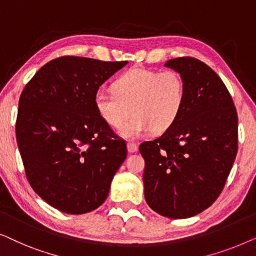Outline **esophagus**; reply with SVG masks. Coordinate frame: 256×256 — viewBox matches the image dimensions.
Here are the masks:
<instances>
[{
  "label": "esophagus",
  "mask_w": 256,
  "mask_h": 256,
  "mask_svg": "<svg viewBox=\"0 0 256 256\" xmlns=\"http://www.w3.org/2000/svg\"><path fill=\"white\" fill-rule=\"evenodd\" d=\"M127 149H128L129 152H138V146L134 142H128L127 143Z\"/></svg>",
  "instance_id": "esophagus-1"
}]
</instances>
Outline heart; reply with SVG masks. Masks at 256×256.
<instances>
[{
	"label": "heart",
	"instance_id": "obj_1",
	"mask_svg": "<svg viewBox=\"0 0 256 256\" xmlns=\"http://www.w3.org/2000/svg\"><path fill=\"white\" fill-rule=\"evenodd\" d=\"M114 92L100 90L94 98L99 116L113 128L121 127L126 138H138L154 128L163 132L172 127L183 110L185 82L174 70L156 71L134 68L118 76L113 82Z\"/></svg>",
	"mask_w": 256,
	"mask_h": 256
}]
</instances>
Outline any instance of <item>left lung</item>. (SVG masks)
Masks as SVG:
<instances>
[{"instance_id":"obj_1","label":"left lung","mask_w":256,"mask_h":256,"mask_svg":"<svg viewBox=\"0 0 256 256\" xmlns=\"http://www.w3.org/2000/svg\"><path fill=\"white\" fill-rule=\"evenodd\" d=\"M166 66L183 76L185 102L172 127L140 144L144 197L158 214L183 219L222 194L238 152V114L225 84L205 62L180 57Z\"/></svg>"}]
</instances>
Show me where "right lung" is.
I'll return each mask as SVG.
<instances>
[{
    "mask_svg": "<svg viewBox=\"0 0 256 256\" xmlns=\"http://www.w3.org/2000/svg\"><path fill=\"white\" fill-rule=\"evenodd\" d=\"M127 62L64 56L42 66L22 90L16 140L26 180L59 211L99 208L127 157L126 141L94 106L99 87Z\"/></svg>",
    "mask_w": 256,
    "mask_h": 256,
    "instance_id": "right-lung-1",
    "label": "right lung"
}]
</instances>
